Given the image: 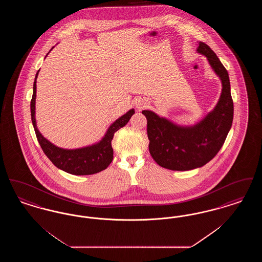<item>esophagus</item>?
I'll return each instance as SVG.
<instances>
[{
    "mask_svg": "<svg viewBox=\"0 0 262 262\" xmlns=\"http://www.w3.org/2000/svg\"><path fill=\"white\" fill-rule=\"evenodd\" d=\"M145 102L144 101H138V103L137 104V109H142V108H144L145 107Z\"/></svg>",
    "mask_w": 262,
    "mask_h": 262,
    "instance_id": "esophagus-1",
    "label": "esophagus"
}]
</instances>
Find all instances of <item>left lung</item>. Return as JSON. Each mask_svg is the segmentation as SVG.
Here are the masks:
<instances>
[{"label": "left lung", "mask_w": 262, "mask_h": 262, "mask_svg": "<svg viewBox=\"0 0 262 262\" xmlns=\"http://www.w3.org/2000/svg\"><path fill=\"white\" fill-rule=\"evenodd\" d=\"M198 52L204 55L222 82V92L211 112L193 125H179L149 110L147 119L149 152L159 166L173 171H188L212 160L224 144L234 117V103L227 70L211 48L199 42Z\"/></svg>", "instance_id": "left-lung-1"}]
</instances>
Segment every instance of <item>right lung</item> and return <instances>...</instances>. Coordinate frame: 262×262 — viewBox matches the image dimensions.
<instances>
[{
    "instance_id": "add662e5",
    "label": "right lung",
    "mask_w": 262,
    "mask_h": 262,
    "mask_svg": "<svg viewBox=\"0 0 262 262\" xmlns=\"http://www.w3.org/2000/svg\"><path fill=\"white\" fill-rule=\"evenodd\" d=\"M38 73L39 71L36 74L33 83V95L30 102V110L32 125L36 134L38 142L46 156L57 168L69 174L84 176L96 174L105 170L113 160L112 139L114 134L127 124L132 116L135 114V109H130L128 112L125 113V115L116 120L109 126L105 136L96 143L76 149H64L58 147L40 134L36 125L35 99Z\"/></svg>"
}]
</instances>
